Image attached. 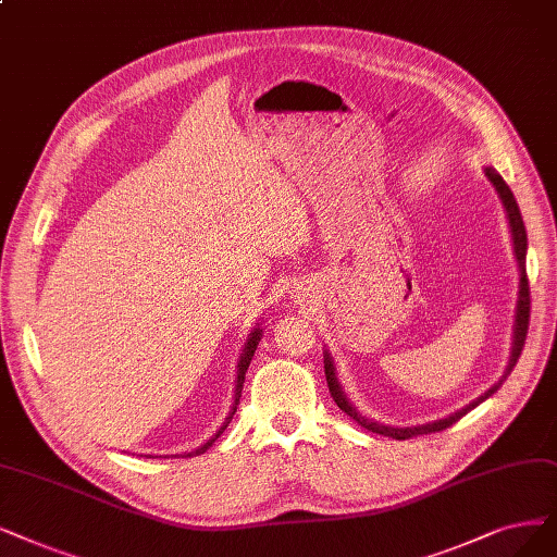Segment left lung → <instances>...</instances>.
I'll list each match as a JSON object with an SVG mask.
<instances>
[{
    "mask_svg": "<svg viewBox=\"0 0 557 557\" xmlns=\"http://www.w3.org/2000/svg\"><path fill=\"white\" fill-rule=\"evenodd\" d=\"M484 174L486 178L493 183V188H496L505 211H507V220H509V230H511V240H513V255H517V261H519V273H521V282H519V302H517V321H513V339H511V356H509V362H507V369L505 374L500 376L498 383H493L484 395H480L475 401H470L468 406H463L461 410H457V413H451L443 420H436V422H426V424H416V426H389V424H381V422H374V420H367L364 416H360L356 406L346 399L344 389L337 381V374H335V362L331 358V354L325 351L323 356V364H325V381H327V387H331V395L335 399V404L344 410V413L356 420L360 426L374 431V434H381V436H387V438H395V441H406V438H413V436H422V434H436V431H443L447 426H451L455 422H459L468 410H472L475 406H480L484 399H488L496 389L507 381V376L511 374V369L517 367L519 358H521V351H523V344H525V335H528V323H530V284H528V273H525V252H528V234H525V224H523V218H521V211H519V203L517 199H513L509 185L503 181V176L493 170V168H484Z\"/></svg>",
    "mask_w": 557,
    "mask_h": 557,
    "instance_id": "obj_1",
    "label": "left lung"
}]
</instances>
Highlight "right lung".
Segmentation results:
<instances>
[{
    "label": "right lung",
    "instance_id": "obj_1",
    "mask_svg": "<svg viewBox=\"0 0 557 557\" xmlns=\"http://www.w3.org/2000/svg\"><path fill=\"white\" fill-rule=\"evenodd\" d=\"M259 339H261V327L257 325L255 331L250 333V337H247V342H245V348H243V354H240V360H238V369H236V389H234V404H232V410H230V416H226V420L222 422V426L218 429V434L211 438V441H206L201 447H197V449H193V451H188V455H183V457H199V455H203L206 449H209L218 438H220V434L222 431L230 426V422H232V418H234V413H236V406H238V401H240V393H243V383H245V372H247V367H250V362H252V356H255V351H257V344H259Z\"/></svg>",
    "mask_w": 557,
    "mask_h": 557
}]
</instances>
